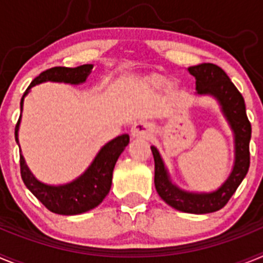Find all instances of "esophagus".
I'll return each instance as SVG.
<instances>
[{
    "mask_svg": "<svg viewBox=\"0 0 263 263\" xmlns=\"http://www.w3.org/2000/svg\"><path fill=\"white\" fill-rule=\"evenodd\" d=\"M152 124L145 122V121H138L132 126V136L137 137V138H147L152 134Z\"/></svg>",
    "mask_w": 263,
    "mask_h": 263,
    "instance_id": "1",
    "label": "esophagus"
}]
</instances>
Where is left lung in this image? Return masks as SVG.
<instances>
[{"instance_id": "left-lung-1", "label": "left lung", "mask_w": 263, "mask_h": 263, "mask_svg": "<svg viewBox=\"0 0 263 263\" xmlns=\"http://www.w3.org/2000/svg\"><path fill=\"white\" fill-rule=\"evenodd\" d=\"M188 71L196 79L197 93L212 95L221 105L236 137V162L227 182L217 191L211 194H188L171 184L159 153L154 146H152L155 163V190L158 195L175 210L187 213H211L227 205L249 171L252 125L246 116L242 95L232 83L224 69L213 63H203L190 67Z\"/></svg>"}]
</instances>
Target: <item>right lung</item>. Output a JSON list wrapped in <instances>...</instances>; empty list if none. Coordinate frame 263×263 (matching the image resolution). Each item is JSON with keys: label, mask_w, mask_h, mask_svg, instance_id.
I'll return each mask as SVG.
<instances>
[{"label": "right lung", "mask_w": 263, "mask_h": 263, "mask_svg": "<svg viewBox=\"0 0 263 263\" xmlns=\"http://www.w3.org/2000/svg\"><path fill=\"white\" fill-rule=\"evenodd\" d=\"M92 67H93L92 64H83V66L75 67V68L52 67V68L43 71L31 81V84L26 89V93L23 95V97L21 99V110H22L23 99L27 95L30 88L34 87L35 84L43 83V81H59V83L79 84V83L85 81ZM20 120L15 125V141L17 142ZM127 143H129L127 134H122L117 138L111 139L110 142L106 143L100 150L89 168L80 178H78L72 183H68V184L53 187V185H46L38 182L27 168L22 154L20 155L21 176H22L25 185L51 212L67 216L84 213L87 211L93 210L95 206L99 205L109 194L113 168H115L118 157L121 155V153L124 152Z\"/></svg>", "instance_id": "1"}]
</instances>
